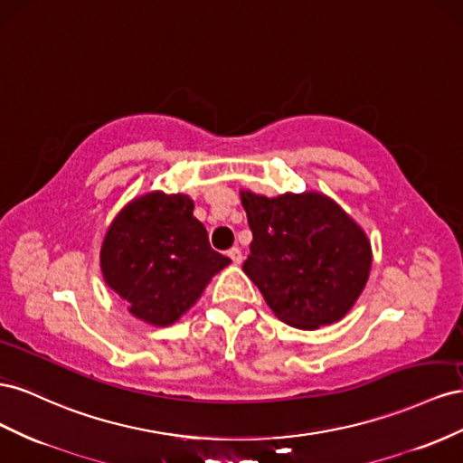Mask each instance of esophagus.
Segmentation results:
<instances>
[{
    "label": "esophagus",
    "instance_id": "esophagus-1",
    "mask_svg": "<svg viewBox=\"0 0 463 463\" xmlns=\"http://www.w3.org/2000/svg\"><path fill=\"white\" fill-rule=\"evenodd\" d=\"M227 254H229V258H231L234 263H241V261H242V252H241V248H236V246H234V248H231V250H229Z\"/></svg>",
    "mask_w": 463,
    "mask_h": 463
}]
</instances>
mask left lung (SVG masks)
<instances>
[{
  "instance_id": "obj_1",
  "label": "left lung",
  "mask_w": 463,
  "mask_h": 463,
  "mask_svg": "<svg viewBox=\"0 0 463 463\" xmlns=\"http://www.w3.org/2000/svg\"><path fill=\"white\" fill-rule=\"evenodd\" d=\"M252 242L244 273L281 322L318 329L339 322L373 268L366 232L322 192L277 197L241 190Z\"/></svg>"
}]
</instances>
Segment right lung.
Masks as SVG:
<instances>
[{
  "mask_svg": "<svg viewBox=\"0 0 463 463\" xmlns=\"http://www.w3.org/2000/svg\"><path fill=\"white\" fill-rule=\"evenodd\" d=\"M229 263L209 246L192 197L161 190L124 205L100 246L104 283L134 318L156 327L178 322Z\"/></svg>",
  "mask_w": 463,
  "mask_h": 463,
  "instance_id": "right-lung-1",
  "label": "right lung"
}]
</instances>
